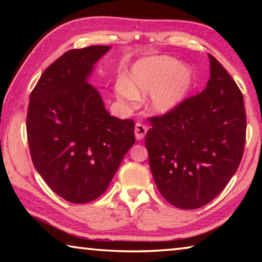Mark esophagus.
Here are the masks:
<instances>
[{"label":"esophagus","instance_id":"1","mask_svg":"<svg viewBox=\"0 0 262 262\" xmlns=\"http://www.w3.org/2000/svg\"><path fill=\"white\" fill-rule=\"evenodd\" d=\"M148 132V127L144 125H141V123H136L135 126V137L136 140H142Z\"/></svg>","mask_w":262,"mask_h":262}]
</instances>
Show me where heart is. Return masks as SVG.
Returning a JSON list of instances; mask_svg holds the SVG:
<instances>
[{"mask_svg":"<svg viewBox=\"0 0 262 262\" xmlns=\"http://www.w3.org/2000/svg\"><path fill=\"white\" fill-rule=\"evenodd\" d=\"M193 72L170 56L141 60L133 66L126 78L115 83V95L120 103L129 107L140 96L149 95L148 107L156 114L173 111L190 90Z\"/></svg>","mask_w":262,"mask_h":262,"instance_id":"b5f03b06","label":"heart"}]
</instances>
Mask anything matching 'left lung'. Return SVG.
Returning a JSON list of instances; mask_svg holds the SVG:
<instances>
[{"instance_id": "8db88e82", "label": "left lung", "mask_w": 262, "mask_h": 262, "mask_svg": "<svg viewBox=\"0 0 262 262\" xmlns=\"http://www.w3.org/2000/svg\"><path fill=\"white\" fill-rule=\"evenodd\" d=\"M209 61L205 90L171 112L150 118L145 135L157 188L180 209H196L215 199L236 173L245 147L242 91L210 54Z\"/></svg>"}]
</instances>
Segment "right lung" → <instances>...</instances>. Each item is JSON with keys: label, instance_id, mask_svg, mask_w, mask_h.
Listing matches in <instances>:
<instances>
[{"label": "right lung", "instance_id": "add662e5", "mask_svg": "<svg viewBox=\"0 0 262 262\" xmlns=\"http://www.w3.org/2000/svg\"><path fill=\"white\" fill-rule=\"evenodd\" d=\"M110 48L66 52L30 95L26 132L33 165L53 192L72 203L99 198L135 143V122L112 117L88 83Z\"/></svg>", "mask_w": 262, "mask_h": 262}]
</instances>
